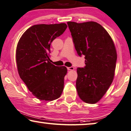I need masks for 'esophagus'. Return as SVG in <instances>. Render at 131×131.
I'll return each mask as SVG.
<instances>
[{"mask_svg":"<svg viewBox=\"0 0 131 131\" xmlns=\"http://www.w3.org/2000/svg\"><path fill=\"white\" fill-rule=\"evenodd\" d=\"M67 70H74V68L73 67H68Z\"/></svg>","mask_w":131,"mask_h":131,"instance_id":"34e87169","label":"esophagus"}]
</instances>
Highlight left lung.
Listing matches in <instances>:
<instances>
[{"label": "left lung", "instance_id": "1", "mask_svg": "<svg viewBox=\"0 0 131 131\" xmlns=\"http://www.w3.org/2000/svg\"><path fill=\"white\" fill-rule=\"evenodd\" d=\"M75 50L85 56L84 68H77L76 89L83 102L94 104L106 93L114 78L117 54L105 28L95 22H68Z\"/></svg>", "mask_w": 131, "mask_h": 131}]
</instances>
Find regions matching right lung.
<instances>
[{"label": "right lung", "mask_w": 131, "mask_h": 131, "mask_svg": "<svg viewBox=\"0 0 131 131\" xmlns=\"http://www.w3.org/2000/svg\"><path fill=\"white\" fill-rule=\"evenodd\" d=\"M67 28L64 23L35 25L25 32L17 45L19 75L39 100H56L63 91L67 69L65 66L58 67L51 63L50 53L51 43Z\"/></svg>", "instance_id": "1"}]
</instances>
